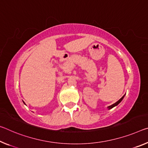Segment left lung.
Instances as JSON below:
<instances>
[{
  "mask_svg": "<svg viewBox=\"0 0 148 148\" xmlns=\"http://www.w3.org/2000/svg\"><path fill=\"white\" fill-rule=\"evenodd\" d=\"M125 95H123V97H122L121 98V99H119V100L118 101H116V102L115 103L112 104V105H110V106H109V107H108V109H112V107H115V106H116V105H118V104H119V103H121V101H122V100H123V98H124V97H125Z\"/></svg>",
  "mask_w": 148,
  "mask_h": 148,
  "instance_id": "left-lung-1",
  "label": "left lung"
}]
</instances>
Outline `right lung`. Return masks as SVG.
Listing matches in <instances>:
<instances>
[{
    "label": "right lung",
    "instance_id": "right-lung-1",
    "mask_svg": "<svg viewBox=\"0 0 148 148\" xmlns=\"http://www.w3.org/2000/svg\"><path fill=\"white\" fill-rule=\"evenodd\" d=\"M23 103H24V102H23Z\"/></svg>",
    "mask_w": 148,
    "mask_h": 148
}]
</instances>
